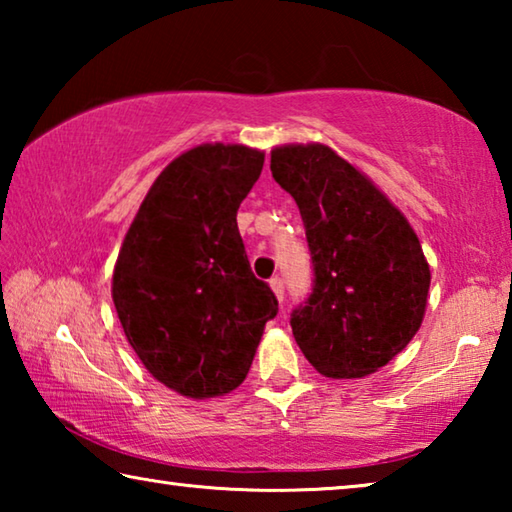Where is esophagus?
Instances as JSON below:
<instances>
[{
    "label": "esophagus",
    "instance_id": "34e87169",
    "mask_svg": "<svg viewBox=\"0 0 512 512\" xmlns=\"http://www.w3.org/2000/svg\"><path fill=\"white\" fill-rule=\"evenodd\" d=\"M271 289H273V293L277 296V300H284V282H282V277H271Z\"/></svg>",
    "mask_w": 512,
    "mask_h": 512
}]
</instances>
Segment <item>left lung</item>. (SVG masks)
<instances>
[{"label": "left lung", "mask_w": 512, "mask_h": 512, "mask_svg": "<svg viewBox=\"0 0 512 512\" xmlns=\"http://www.w3.org/2000/svg\"><path fill=\"white\" fill-rule=\"evenodd\" d=\"M275 183L296 201L314 289L293 309L296 343L320 375L366 377L400 354L427 309L429 264L404 214L325 144L271 151Z\"/></svg>", "instance_id": "8db88e82"}]
</instances>
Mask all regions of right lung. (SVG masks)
<instances>
[{
  "instance_id": "obj_1",
  "label": "right lung",
  "mask_w": 512,
  "mask_h": 512,
  "mask_svg": "<svg viewBox=\"0 0 512 512\" xmlns=\"http://www.w3.org/2000/svg\"><path fill=\"white\" fill-rule=\"evenodd\" d=\"M262 167L264 153L244 144L178 155L142 201L112 273L131 348L160 384L192 400L235 391L277 314L237 228Z\"/></svg>"
}]
</instances>
